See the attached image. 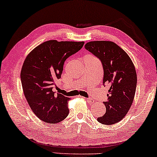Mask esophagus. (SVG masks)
<instances>
[{
  "instance_id": "obj_1",
  "label": "esophagus",
  "mask_w": 157,
  "mask_h": 157,
  "mask_svg": "<svg viewBox=\"0 0 157 157\" xmlns=\"http://www.w3.org/2000/svg\"><path fill=\"white\" fill-rule=\"evenodd\" d=\"M86 101L89 104H93V103H94V100H93V99H92L91 98H86Z\"/></svg>"
}]
</instances>
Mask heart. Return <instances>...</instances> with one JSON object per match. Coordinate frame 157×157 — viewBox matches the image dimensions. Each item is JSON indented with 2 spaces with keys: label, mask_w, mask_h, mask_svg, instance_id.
<instances>
[{
  "label": "heart",
  "mask_w": 157,
  "mask_h": 157,
  "mask_svg": "<svg viewBox=\"0 0 157 157\" xmlns=\"http://www.w3.org/2000/svg\"><path fill=\"white\" fill-rule=\"evenodd\" d=\"M93 56H90V55H88V56H86L85 57H92Z\"/></svg>",
  "instance_id": "obj_1"
}]
</instances>
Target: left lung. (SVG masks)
I'll use <instances>...</instances> for the list:
<instances>
[{
  "label": "left lung",
  "mask_w": 157,
  "mask_h": 157,
  "mask_svg": "<svg viewBox=\"0 0 157 157\" xmlns=\"http://www.w3.org/2000/svg\"><path fill=\"white\" fill-rule=\"evenodd\" d=\"M87 50L101 61L104 85L109 87L106 113L97 119L104 124H116L125 117L133 102L137 74L131 59L122 48L112 41H90L85 45Z\"/></svg>",
  "instance_id": "left-lung-1"
}]
</instances>
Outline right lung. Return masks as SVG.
Segmentation results:
<instances>
[{
  "instance_id": "obj_1",
  "label": "right lung",
  "mask_w": 157,
  "mask_h": 157,
  "mask_svg": "<svg viewBox=\"0 0 157 157\" xmlns=\"http://www.w3.org/2000/svg\"><path fill=\"white\" fill-rule=\"evenodd\" d=\"M84 42L45 41L26 57L21 70V82L31 109L43 122L55 124L69 114L70 98L52 90L61 78L64 61L82 48Z\"/></svg>"
}]
</instances>
